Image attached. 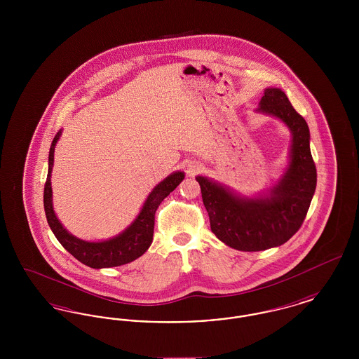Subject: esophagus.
<instances>
[{
    "mask_svg": "<svg viewBox=\"0 0 359 359\" xmlns=\"http://www.w3.org/2000/svg\"><path fill=\"white\" fill-rule=\"evenodd\" d=\"M201 170H202V165L198 164V163L188 165V173H189V175H195L196 172H199Z\"/></svg>",
    "mask_w": 359,
    "mask_h": 359,
    "instance_id": "obj_1",
    "label": "esophagus"
}]
</instances>
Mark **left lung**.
Masks as SVG:
<instances>
[{
	"instance_id": "obj_1",
	"label": "left lung",
	"mask_w": 359,
	"mask_h": 359,
	"mask_svg": "<svg viewBox=\"0 0 359 359\" xmlns=\"http://www.w3.org/2000/svg\"><path fill=\"white\" fill-rule=\"evenodd\" d=\"M257 113L281 121L292 135L288 165L273 186L248 198L211 177H195L211 231L241 252H259L285 243L300 229L316 188L307 122L285 93L277 87L265 88Z\"/></svg>"
}]
</instances>
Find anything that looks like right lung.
I'll list each match as a JSON object with an SVG mask.
<instances>
[{
	"instance_id": "obj_1",
	"label": "right lung",
	"mask_w": 359,
	"mask_h": 359,
	"mask_svg": "<svg viewBox=\"0 0 359 359\" xmlns=\"http://www.w3.org/2000/svg\"><path fill=\"white\" fill-rule=\"evenodd\" d=\"M62 136V129L52 141L48 156V175L44 186V210L52 233L62 243V246L75 257L78 261L94 269L113 268L129 264L142 256L151 246L154 239V214L160 203L177 187L183 179L184 172H172L163 182H160L149 192L141 207L136 219L122 233L113 238L104 241H85L72 236L57 219L52 205L51 173L53 167L55 147Z\"/></svg>"
}]
</instances>
